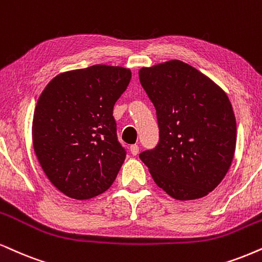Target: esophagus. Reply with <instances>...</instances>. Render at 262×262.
I'll list each match as a JSON object with an SVG mask.
<instances>
[{"mask_svg":"<svg viewBox=\"0 0 262 262\" xmlns=\"http://www.w3.org/2000/svg\"><path fill=\"white\" fill-rule=\"evenodd\" d=\"M130 154L133 156H137L139 154V146H138V145H132V146H130Z\"/></svg>","mask_w":262,"mask_h":262,"instance_id":"34e87169","label":"esophagus"}]
</instances>
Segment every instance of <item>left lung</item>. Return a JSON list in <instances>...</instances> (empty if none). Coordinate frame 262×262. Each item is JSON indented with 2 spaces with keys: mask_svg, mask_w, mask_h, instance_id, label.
<instances>
[{
  "mask_svg": "<svg viewBox=\"0 0 262 262\" xmlns=\"http://www.w3.org/2000/svg\"><path fill=\"white\" fill-rule=\"evenodd\" d=\"M139 79L157 115L160 141L139 155L158 187L179 201L207 196L236 148V118L219 85L180 60L142 68Z\"/></svg>",
  "mask_w": 262,
  "mask_h": 262,
  "instance_id": "8db88e82",
  "label": "left lung"
}]
</instances>
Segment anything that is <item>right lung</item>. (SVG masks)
Segmentation results:
<instances>
[{"mask_svg": "<svg viewBox=\"0 0 262 262\" xmlns=\"http://www.w3.org/2000/svg\"><path fill=\"white\" fill-rule=\"evenodd\" d=\"M129 69L93 65L54 77L39 95L32 141L51 183L68 197L89 200L111 186L125 160L117 139L115 102Z\"/></svg>", "mask_w": 262, "mask_h": 262, "instance_id": "obj_1", "label": "right lung"}]
</instances>
